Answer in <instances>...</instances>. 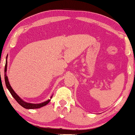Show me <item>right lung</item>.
<instances>
[{"label":"right lung","instance_id":"add662e5","mask_svg":"<svg viewBox=\"0 0 135 135\" xmlns=\"http://www.w3.org/2000/svg\"><path fill=\"white\" fill-rule=\"evenodd\" d=\"M7 60H6V63H5V84H6L7 88H8V90L10 91V93H11V95H12V97L15 99V100L17 101V102L19 103V104L21 105L22 107H23L24 108L26 109H37V108H40L41 107H43L45 105H47L48 103H49L50 101L51 98H52V96H51L50 98V99H49V100L44 101L43 103H39V104H32V103H26L25 101H24L23 99H21L19 97V96H18L17 94H16L15 92L14 91V90H13V88H12V86H10V83H9L8 77H7Z\"/></svg>","mask_w":135,"mask_h":135}]
</instances>
